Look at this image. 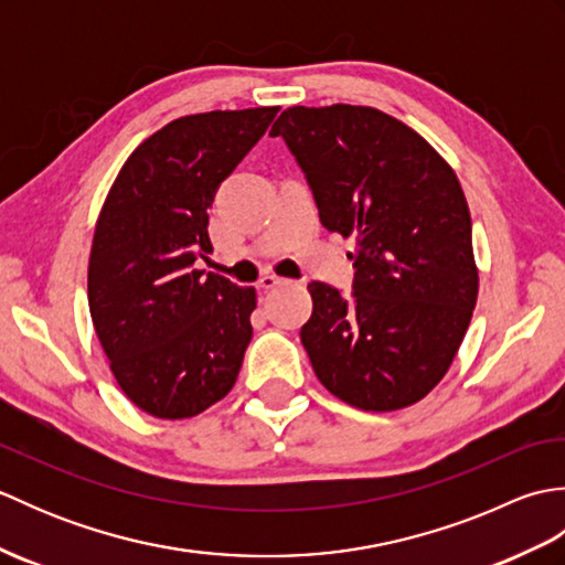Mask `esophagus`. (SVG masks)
<instances>
[{"instance_id": "34e87169", "label": "esophagus", "mask_w": 565, "mask_h": 565, "mask_svg": "<svg viewBox=\"0 0 565 565\" xmlns=\"http://www.w3.org/2000/svg\"><path fill=\"white\" fill-rule=\"evenodd\" d=\"M281 284H289V279H284V276H276L274 271L262 274V279H259V286L264 291H269V289H274V286H281Z\"/></svg>"}]
</instances>
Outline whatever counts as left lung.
<instances>
[{
    "label": "left lung",
    "instance_id": "8db88e82",
    "mask_svg": "<svg viewBox=\"0 0 565 565\" xmlns=\"http://www.w3.org/2000/svg\"><path fill=\"white\" fill-rule=\"evenodd\" d=\"M269 136L303 170L320 223L356 239L352 296L308 284L301 342L316 376L359 411L423 401L459 352L478 296L459 179L423 136L371 106H291Z\"/></svg>",
    "mask_w": 565,
    "mask_h": 565
}]
</instances>
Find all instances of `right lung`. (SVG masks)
<instances>
[{
    "label": "right lung",
    "instance_id": "obj_1",
    "mask_svg": "<svg viewBox=\"0 0 565 565\" xmlns=\"http://www.w3.org/2000/svg\"><path fill=\"white\" fill-rule=\"evenodd\" d=\"M279 106L182 116L142 140L106 196L89 255V313L140 411L194 417L231 393L252 340V286L196 269L209 206Z\"/></svg>",
    "mask_w": 565,
    "mask_h": 565
}]
</instances>
